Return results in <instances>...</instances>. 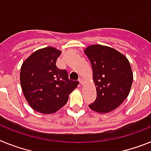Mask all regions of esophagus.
<instances>
[{
    "instance_id": "34e87169",
    "label": "esophagus",
    "mask_w": 151,
    "mask_h": 151,
    "mask_svg": "<svg viewBox=\"0 0 151 151\" xmlns=\"http://www.w3.org/2000/svg\"><path fill=\"white\" fill-rule=\"evenodd\" d=\"M79 83H80L81 86L83 85V79H82V78H79Z\"/></svg>"
}]
</instances>
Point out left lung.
I'll return each mask as SVG.
<instances>
[{"mask_svg": "<svg viewBox=\"0 0 151 151\" xmlns=\"http://www.w3.org/2000/svg\"><path fill=\"white\" fill-rule=\"evenodd\" d=\"M91 63L97 97L91 110L109 113L122 105L129 95L133 73L124 55L115 49L94 44L84 50Z\"/></svg>", "mask_w": 151, "mask_h": 151, "instance_id": "left-lung-1", "label": "left lung"}]
</instances>
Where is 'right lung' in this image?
Returning <instances> with one entry per match:
<instances>
[{"label": "right lung", "instance_id": "obj_1", "mask_svg": "<svg viewBox=\"0 0 151 151\" xmlns=\"http://www.w3.org/2000/svg\"><path fill=\"white\" fill-rule=\"evenodd\" d=\"M61 51L54 47L40 49L23 63L20 69L21 88L33 110L52 114L66 104L69 95L78 85L70 81L66 70L56 67Z\"/></svg>", "mask_w": 151, "mask_h": 151}]
</instances>
